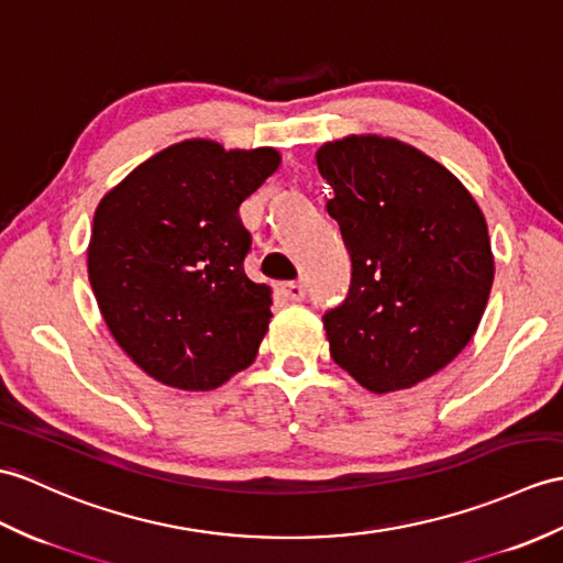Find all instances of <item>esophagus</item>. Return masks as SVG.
<instances>
[{
	"label": "esophagus",
	"instance_id": "obj_1",
	"mask_svg": "<svg viewBox=\"0 0 563 563\" xmlns=\"http://www.w3.org/2000/svg\"><path fill=\"white\" fill-rule=\"evenodd\" d=\"M278 292L287 299H292V302H302V299L307 297V287L302 283H283L278 287Z\"/></svg>",
	"mask_w": 563,
	"mask_h": 563
}]
</instances>
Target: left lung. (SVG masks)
<instances>
[{"label":"left lung","instance_id":"left-lung-1","mask_svg":"<svg viewBox=\"0 0 563 563\" xmlns=\"http://www.w3.org/2000/svg\"><path fill=\"white\" fill-rule=\"evenodd\" d=\"M352 258L323 313L335 364L374 394L434 376L475 335L494 283L485 216L446 167L396 139L347 136L317 153Z\"/></svg>","mask_w":563,"mask_h":563}]
</instances>
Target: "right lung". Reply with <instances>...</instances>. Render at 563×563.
<instances>
[{"instance_id":"obj_1","label":"right lung","mask_w":563,"mask_h":563,"mask_svg":"<svg viewBox=\"0 0 563 563\" xmlns=\"http://www.w3.org/2000/svg\"><path fill=\"white\" fill-rule=\"evenodd\" d=\"M278 165L276 148L189 139L98 203L88 280L114 341L155 382L213 390L254 362L273 299L244 273L240 206Z\"/></svg>"}]
</instances>
